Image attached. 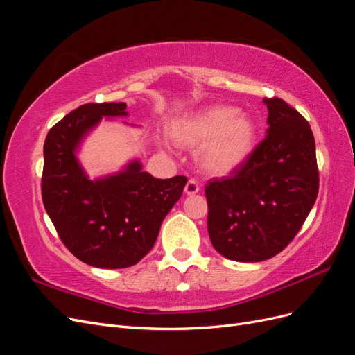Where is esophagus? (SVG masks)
I'll return each instance as SVG.
<instances>
[{"label":"esophagus","instance_id":"34e87169","mask_svg":"<svg viewBox=\"0 0 355 355\" xmlns=\"http://www.w3.org/2000/svg\"><path fill=\"white\" fill-rule=\"evenodd\" d=\"M185 194L187 196H196L197 194V192L200 191V187H198V184H197V182L196 180H188V184L185 185Z\"/></svg>","mask_w":355,"mask_h":355}]
</instances>
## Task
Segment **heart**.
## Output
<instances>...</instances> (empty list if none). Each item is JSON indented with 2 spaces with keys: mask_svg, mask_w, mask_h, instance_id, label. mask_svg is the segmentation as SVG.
<instances>
[{
  "mask_svg": "<svg viewBox=\"0 0 355 355\" xmlns=\"http://www.w3.org/2000/svg\"><path fill=\"white\" fill-rule=\"evenodd\" d=\"M168 135L184 148H197L202 171L225 176L240 168L252 157L257 144V125L237 106L209 105L175 118Z\"/></svg>",
  "mask_w": 355,
  "mask_h": 355,
  "instance_id": "1",
  "label": "heart"
}]
</instances>
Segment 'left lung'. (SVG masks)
I'll list each match as a JSON object with an SVG mask.
<instances>
[{
  "mask_svg": "<svg viewBox=\"0 0 355 355\" xmlns=\"http://www.w3.org/2000/svg\"><path fill=\"white\" fill-rule=\"evenodd\" d=\"M263 103V141L231 176L206 185L210 241L237 262H262L286 249L318 194L315 141L308 121L283 99Z\"/></svg>",
  "mask_w": 355,
  "mask_h": 355,
  "instance_id": "left-lung-1",
  "label": "left lung"
}]
</instances>
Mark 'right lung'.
<instances>
[{
  "label": "right lung",
  "instance_id": "add662e5",
  "mask_svg": "<svg viewBox=\"0 0 355 355\" xmlns=\"http://www.w3.org/2000/svg\"><path fill=\"white\" fill-rule=\"evenodd\" d=\"M125 108L124 102L81 105L50 128L44 142L46 211L75 257L105 270L132 266L148 254L188 182L154 178L137 158L90 179L78 159L83 142L103 118L127 116Z\"/></svg>",
  "mask_w": 355,
  "mask_h": 355
}]
</instances>
